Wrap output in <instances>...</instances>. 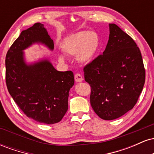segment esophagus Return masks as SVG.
Returning <instances> with one entry per match:
<instances>
[{
    "instance_id": "1",
    "label": "esophagus",
    "mask_w": 154,
    "mask_h": 154,
    "mask_svg": "<svg viewBox=\"0 0 154 154\" xmlns=\"http://www.w3.org/2000/svg\"><path fill=\"white\" fill-rule=\"evenodd\" d=\"M75 79L77 82H82L83 79H84V78H83L82 76L80 74L77 73L75 75Z\"/></svg>"
}]
</instances>
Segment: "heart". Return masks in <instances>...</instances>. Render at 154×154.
<instances>
[{"instance_id": "1", "label": "heart", "mask_w": 154, "mask_h": 154, "mask_svg": "<svg viewBox=\"0 0 154 154\" xmlns=\"http://www.w3.org/2000/svg\"><path fill=\"white\" fill-rule=\"evenodd\" d=\"M100 46V38L94 31H82L70 35L63 45V51L71 56L77 55L80 62L88 63L93 60ZM59 59L63 61V56Z\"/></svg>"}]
</instances>
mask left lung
Wrapping results in <instances>:
<instances>
[{"mask_svg": "<svg viewBox=\"0 0 154 154\" xmlns=\"http://www.w3.org/2000/svg\"><path fill=\"white\" fill-rule=\"evenodd\" d=\"M109 32L103 54L83 69L91 87V106L104 120L117 119L131 110L146 79L140 51L133 39L115 24H109Z\"/></svg>", "mask_w": 154, "mask_h": 154, "instance_id": "1", "label": "left lung"}]
</instances>
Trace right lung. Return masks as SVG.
<instances>
[{
	"mask_svg": "<svg viewBox=\"0 0 154 154\" xmlns=\"http://www.w3.org/2000/svg\"><path fill=\"white\" fill-rule=\"evenodd\" d=\"M34 43L52 51L54 41L43 24L23 30L6 56V82L13 99L27 117L52 125L61 121L68 109V97L75 79L72 71L59 72L48 59L27 64L24 52Z\"/></svg>",
	"mask_w": 154,
	"mask_h": 154,
	"instance_id": "obj_1",
	"label": "right lung"
}]
</instances>
